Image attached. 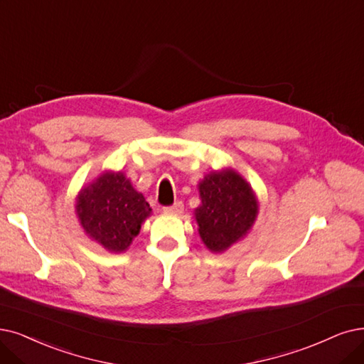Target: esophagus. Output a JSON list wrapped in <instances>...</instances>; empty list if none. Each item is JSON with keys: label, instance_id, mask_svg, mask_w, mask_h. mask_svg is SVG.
Here are the masks:
<instances>
[{"label": "esophagus", "instance_id": "esophagus-1", "mask_svg": "<svg viewBox=\"0 0 364 364\" xmlns=\"http://www.w3.org/2000/svg\"><path fill=\"white\" fill-rule=\"evenodd\" d=\"M182 210H183L182 201H176L173 206L164 208V212H166V213H171V215H179V213H182Z\"/></svg>", "mask_w": 364, "mask_h": 364}]
</instances>
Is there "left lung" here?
Listing matches in <instances>:
<instances>
[{"mask_svg":"<svg viewBox=\"0 0 364 364\" xmlns=\"http://www.w3.org/2000/svg\"><path fill=\"white\" fill-rule=\"evenodd\" d=\"M201 205L194 210L200 239L210 252H224L248 235L258 215V200L235 168L213 170L198 182Z\"/></svg>","mask_w":364,"mask_h":364,"instance_id":"left-lung-1","label":"left lung"}]
</instances>
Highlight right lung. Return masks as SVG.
<instances>
[{
  "label": "right lung",
  "mask_w": 364,
  "mask_h": 364,
  "mask_svg": "<svg viewBox=\"0 0 364 364\" xmlns=\"http://www.w3.org/2000/svg\"><path fill=\"white\" fill-rule=\"evenodd\" d=\"M75 212L85 235L109 252L129 248L152 209L125 173L106 170L83 186Z\"/></svg>",
  "instance_id": "right-lung-1"
}]
</instances>
